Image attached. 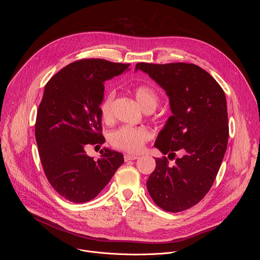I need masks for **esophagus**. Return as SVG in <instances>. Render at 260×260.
<instances>
[{"label": "esophagus", "mask_w": 260, "mask_h": 260, "mask_svg": "<svg viewBox=\"0 0 260 260\" xmlns=\"http://www.w3.org/2000/svg\"><path fill=\"white\" fill-rule=\"evenodd\" d=\"M138 158H140V156H138V155H133V154H125L124 155V160L125 161L135 160V159H138Z\"/></svg>", "instance_id": "1"}]
</instances>
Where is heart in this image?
I'll return each instance as SVG.
<instances>
[{
  "label": "heart",
  "instance_id": "b5f03b06",
  "mask_svg": "<svg viewBox=\"0 0 260 260\" xmlns=\"http://www.w3.org/2000/svg\"><path fill=\"white\" fill-rule=\"evenodd\" d=\"M134 94L140 106L145 112H153L156 109L159 98L156 91L146 85L137 86L134 89ZM115 101V91L110 90L103 99L100 105L101 115L104 120L110 121L113 117V107ZM150 133L144 127H135L122 125L109 135V141L114 148L125 152L136 153L142 150L146 142L149 141Z\"/></svg>",
  "mask_w": 260,
  "mask_h": 260
}]
</instances>
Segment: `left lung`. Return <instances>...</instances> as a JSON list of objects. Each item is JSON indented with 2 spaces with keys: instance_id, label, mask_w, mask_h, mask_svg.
<instances>
[{
  "instance_id": "obj_1",
  "label": "left lung",
  "mask_w": 260,
  "mask_h": 260,
  "mask_svg": "<svg viewBox=\"0 0 260 260\" xmlns=\"http://www.w3.org/2000/svg\"><path fill=\"white\" fill-rule=\"evenodd\" d=\"M148 74L169 99L173 115L154 146L166 156L147 180L153 202L167 212L187 210L208 193L215 181L229 141L226 99L218 82L201 67L186 62H139L136 71Z\"/></svg>"
}]
</instances>
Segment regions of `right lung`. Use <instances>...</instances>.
Returning a JSON list of instances; mask_svg holds the SVG:
<instances>
[{
	"label": "right lung",
	"instance_id": "right-lung-1",
	"mask_svg": "<svg viewBox=\"0 0 260 260\" xmlns=\"http://www.w3.org/2000/svg\"><path fill=\"white\" fill-rule=\"evenodd\" d=\"M128 63L101 58L74 61L45 85L37 112L35 136L44 173L51 186L72 203L94 199L123 164V155L104 148L94 160L86 145L104 144L100 105L104 82Z\"/></svg>",
	"mask_w": 260,
	"mask_h": 260
}]
</instances>
